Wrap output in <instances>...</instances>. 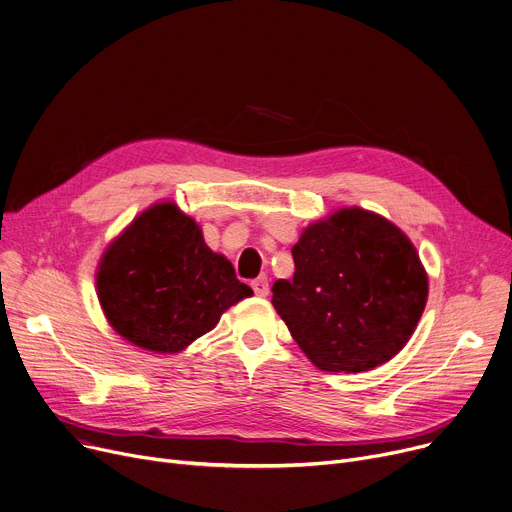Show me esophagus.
<instances>
[{
  "instance_id": "obj_1",
  "label": "esophagus",
  "mask_w": 512,
  "mask_h": 512,
  "mask_svg": "<svg viewBox=\"0 0 512 512\" xmlns=\"http://www.w3.org/2000/svg\"><path fill=\"white\" fill-rule=\"evenodd\" d=\"M252 289L258 297H266L268 295V279L266 277H258L256 281H252Z\"/></svg>"
}]
</instances>
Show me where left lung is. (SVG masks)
Here are the masks:
<instances>
[{"label": "left lung", "mask_w": 512, "mask_h": 512, "mask_svg": "<svg viewBox=\"0 0 512 512\" xmlns=\"http://www.w3.org/2000/svg\"><path fill=\"white\" fill-rule=\"evenodd\" d=\"M291 254L295 274L272 285V305L318 369L365 373L408 344L428 274L398 225L361 207L336 209L309 223Z\"/></svg>", "instance_id": "left-lung-1"}]
</instances>
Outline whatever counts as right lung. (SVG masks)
Here are the masks:
<instances>
[{
  "label": "right lung",
  "instance_id": "add662e5",
  "mask_svg": "<svg viewBox=\"0 0 512 512\" xmlns=\"http://www.w3.org/2000/svg\"><path fill=\"white\" fill-rule=\"evenodd\" d=\"M96 295L121 338L155 355H176L254 291L205 244L199 223L174 201H160L106 246L96 268Z\"/></svg>",
  "mask_w": 512,
  "mask_h": 512
}]
</instances>
